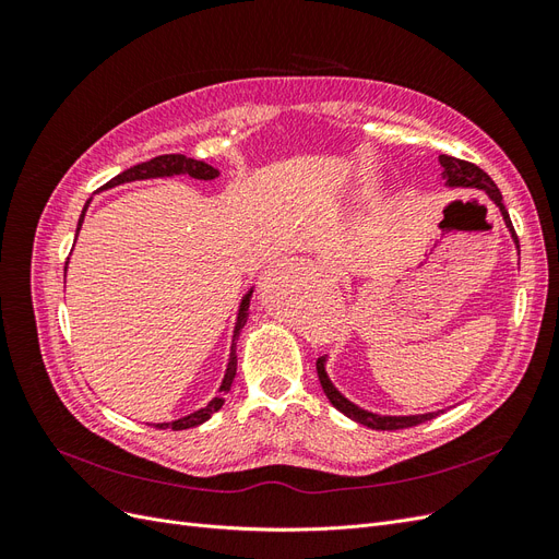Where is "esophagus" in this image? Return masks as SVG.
<instances>
[{
	"mask_svg": "<svg viewBox=\"0 0 559 559\" xmlns=\"http://www.w3.org/2000/svg\"><path fill=\"white\" fill-rule=\"evenodd\" d=\"M317 263L321 270H326V273H335V265L331 259H317Z\"/></svg>",
	"mask_w": 559,
	"mask_h": 559,
	"instance_id": "34e87169",
	"label": "esophagus"
}]
</instances>
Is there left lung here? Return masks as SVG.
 <instances>
[{
    "label": "left lung",
    "instance_id": "left-lung-1",
    "mask_svg": "<svg viewBox=\"0 0 559 559\" xmlns=\"http://www.w3.org/2000/svg\"><path fill=\"white\" fill-rule=\"evenodd\" d=\"M438 163H441V167H443L445 186H462V189H480V191H485L489 198L495 200V205L501 210L506 228L511 230L513 240H515V247H518V253H520V242H518L515 228L511 224V216H509V212H506V207H503L501 191L497 189V183L489 179V175L483 173L478 165L460 160V158H452V156H438ZM317 376H319L321 389H324V394L333 403V408H337L343 415H347L354 421H359V425H364L368 429H378V431L408 429V427L421 425V421H427V419H433L438 415V413H427V415H399L396 417V415H376V413H368V411L359 408V405H354L352 401H347L341 392H337V389L333 386V382L329 380V376H326V357H319L317 359Z\"/></svg>",
    "mask_w": 559,
    "mask_h": 559
}]
</instances>
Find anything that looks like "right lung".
<instances>
[{"label":"right lung","instance_id":"right-lung-1","mask_svg":"<svg viewBox=\"0 0 559 559\" xmlns=\"http://www.w3.org/2000/svg\"><path fill=\"white\" fill-rule=\"evenodd\" d=\"M175 175H189L193 179H202V181H210L218 177V170L212 165H207L205 160H193L189 156H181V154H165V156H156L146 163L140 165H132L130 170H123L121 175H116L114 179H109L103 189H114V186H121L128 181H142V179H158V177H175ZM91 205V200L83 205V212L79 216V226H76V235L81 230L83 224V216H86V210ZM64 273H67V263H64ZM253 289H249L240 302V310H238V321H235V331H233V345H230V357H228V366H226V376L222 380V386H218V394L205 405V408H200L191 415L179 417L175 421H163V425H154L158 429H173V431H181V429H191L202 425V421H207L218 408L224 405V396L230 392V384L235 380V370H238V354H235V341H238V335L242 331V326L247 324V317H249V300H251Z\"/></svg>","mask_w":559,"mask_h":559}]
</instances>
